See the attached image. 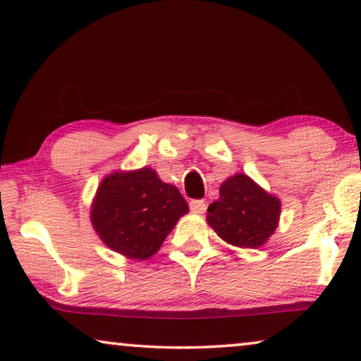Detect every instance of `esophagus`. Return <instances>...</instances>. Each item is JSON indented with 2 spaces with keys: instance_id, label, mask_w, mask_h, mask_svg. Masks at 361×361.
Segmentation results:
<instances>
[{
  "instance_id": "34e87169",
  "label": "esophagus",
  "mask_w": 361,
  "mask_h": 361,
  "mask_svg": "<svg viewBox=\"0 0 361 361\" xmlns=\"http://www.w3.org/2000/svg\"><path fill=\"white\" fill-rule=\"evenodd\" d=\"M189 207H190V210L194 212V214H204L205 209H207L204 200H190Z\"/></svg>"
}]
</instances>
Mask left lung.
I'll return each mask as SVG.
<instances>
[{"mask_svg":"<svg viewBox=\"0 0 361 361\" xmlns=\"http://www.w3.org/2000/svg\"><path fill=\"white\" fill-rule=\"evenodd\" d=\"M207 221L226 243L258 248L274 233L281 202L246 174H235L220 187V197L209 205Z\"/></svg>","mask_w":361,"mask_h":361,"instance_id":"left-lung-1","label":"left lung"}]
</instances>
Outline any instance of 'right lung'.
<instances>
[{"label": "right lung", "mask_w": 361, "mask_h": 361, "mask_svg": "<svg viewBox=\"0 0 361 361\" xmlns=\"http://www.w3.org/2000/svg\"><path fill=\"white\" fill-rule=\"evenodd\" d=\"M189 205L177 187L151 167L113 172L102 180L92 204V225L103 243L131 259L157 253Z\"/></svg>", "instance_id": "add662e5"}]
</instances>
